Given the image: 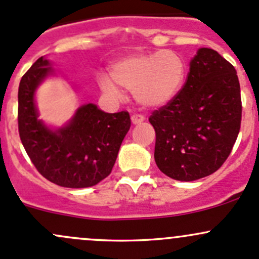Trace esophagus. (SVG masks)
<instances>
[{"instance_id": "1", "label": "esophagus", "mask_w": 259, "mask_h": 259, "mask_svg": "<svg viewBox=\"0 0 259 259\" xmlns=\"http://www.w3.org/2000/svg\"><path fill=\"white\" fill-rule=\"evenodd\" d=\"M144 120H145V118H144V115H140V114H134V115L132 116V122L134 125L140 124V122H143Z\"/></svg>"}]
</instances>
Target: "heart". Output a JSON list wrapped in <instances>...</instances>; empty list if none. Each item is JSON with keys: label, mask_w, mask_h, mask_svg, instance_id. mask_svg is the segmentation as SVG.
I'll use <instances>...</instances> for the list:
<instances>
[{"label": "heart", "mask_w": 259, "mask_h": 259, "mask_svg": "<svg viewBox=\"0 0 259 259\" xmlns=\"http://www.w3.org/2000/svg\"><path fill=\"white\" fill-rule=\"evenodd\" d=\"M111 77L114 81L107 75L99 79L105 93L120 98L119 85L133 92L144 107L160 108L172 102L184 87L186 63L178 52L171 50L133 53L111 67Z\"/></svg>", "instance_id": "obj_1"}]
</instances>
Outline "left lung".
<instances>
[{
	"mask_svg": "<svg viewBox=\"0 0 259 259\" xmlns=\"http://www.w3.org/2000/svg\"><path fill=\"white\" fill-rule=\"evenodd\" d=\"M242 118L235 67L211 48H200L178 97L152 113L155 162L179 181H194L221 167L232 151Z\"/></svg>",
	"mask_w": 259,
	"mask_h": 259,
	"instance_id": "left-lung-1",
	"label": "left lung"
}]
</instances>
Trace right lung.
Here are the masks:
<instances>
[{"instance_id": "obj_1", "label": "right lung", "mask_w": 259, "mask_h": 259, "mask_svg": "<svg viewBox=\"0 0 259 259\" xmlns=\"http://www.w3.org/2000/svg\"><path fill=\"white\" fill-rule=\"evenodd\" d=\"M53 68L40 57L22 77L18 88V132L24 150L38 172L70 189L97 185L111 172L130 129L127 111L105 113L95 104L77 109L68 124L51 129L38 119L34 95Z\"/></svg>"}]
</instances>
